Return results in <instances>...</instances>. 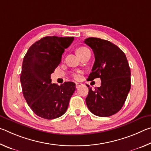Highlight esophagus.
<instances>
[{"label":"esophagus","mask_w":151,"mask_h":151,"mask_svg":"<svg viewBox=\"0 0 151 151\" xmlns=\"http://www.w3.org/2000/svg\"><path fill=\"white\" fill-rule=\"evenodd\" d=\"M82 85V83H76V88H78L79 86Z\"/></svg>","instance_id":"esophagus-1"}]
</instances>
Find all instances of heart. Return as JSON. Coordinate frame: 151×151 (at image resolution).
I'll list each match as a JSON object with an SVG mask.
<instances>
[{
	"label": "heart",
	"instance_id": "heart-1",
	"mask_svg": "<svg viewBox=\"0 0 151 151\" xmlns=\"http://www.w3.org/2000/svg\"><path fill=\"white\" fill-rule=\"evenodd\" d=\"M87 50H88V49L87 48L84 47H79L78 48H77V50H76V52H77V54L78 55H80L82 54V53L85 52H86V51H87ZM81 73V71H80V70L76 71V73H73V75H72L73 77L75 78V79H76V80H78V79L80 78Z\"/></svg>",
	"mask_w": 151,
	"mask_h": 151
}]
</instances>
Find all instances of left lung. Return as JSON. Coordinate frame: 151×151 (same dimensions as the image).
I'll return each instance as SVG.
<instances>
[{
  "instance_id": "1",
  "label": "left lung",
  "mask_w": 151,
  "mask_h": 151,
  "mask_svg": "<svg viewBox=\"0 0 151 151\" xmlns=\"http://www.w3.org/2000/svg\"><path fill=\"white\" fill-rule=\"evenodd\" d=\"M85 43L93 49L95 58L88 79L101 80L100 87L94 91L88 88L86 105L96 116L113 115L122 109L131 89V70L126 55L108 40L90 37Z\"/></svg>"
}]
</instances>
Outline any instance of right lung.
Segmentation results:
<instances>
[{
  "mask_svg": "<svg viewBox=\"0 0 151 151\" xmlns=\"http://www.w3.org/2000/svg\"><path fill=\"white\" fill-rule=\"evenodd\" d=\"M73 40L74 37H43L24 56L20 77L22 93L30 108L41 118L54 119L65 114L75 91L73 82L58 86L51 83L50 79Z\"/></svg>",
  "mask_w": 151,
  "mask_h": 151,
  "instance_id": "obj_1",
  "label": "right lung"
}]
</instances>
